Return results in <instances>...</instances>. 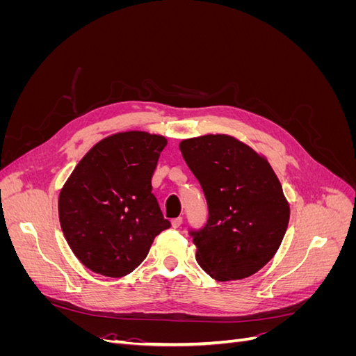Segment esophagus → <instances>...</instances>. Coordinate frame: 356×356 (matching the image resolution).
<instances>
[{
  "label": "esophagus",
  "mask_w": 356,
  "mask_h": 356,
  "mask_svg": "<svg viewBox=\"0 0 356 356\" xmlns=\"http://www.w3.org/2000/svg\"><path fill=\"white\" fill-rule=\"evenodd\" d=\"M170 224H172V227H174V229L181 227V224H182V217H177V218H174V220L170 221Z\"/></svg>",
  "instance_id": "34e87169"
}]
</instances>
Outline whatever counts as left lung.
<instances>
[{
    "instance_id": "obj_1",
    "label": "left lung",
    "mask_w": 356,
    "mask_h": 356,
    "mask_svg": "<svg viewBox=\"0 0 356 356\" xmlns=\"http://www.w3.org/2000/svg\"><path fill=\"white\" fill-rule=\"evenodd\" d=\"M179 149L209 211L207 225L191 232L199 266L220 282L257 273L279 250L289 221V203L268 160L224 134L182 139Z\"/></svg>"
}]
</instances>
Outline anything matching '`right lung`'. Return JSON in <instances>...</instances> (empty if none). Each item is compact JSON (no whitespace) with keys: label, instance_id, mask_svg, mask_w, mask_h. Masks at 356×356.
<instances>
[{"label":"right lung","instance_id":"obj_1","mask_svg":"<svg viewBox=\"0 0 356 356\" xmlns=\"http://www.w3.org/2000/svg\"><path fill=\"white\" fill-rule=\"evenodd\" d=\"M163 135L127 131L95 144L59 193V221L75 257L89 270L126 276L156 236L170 227L152 193Z\"/></svg>","mask_w":356,"mask_h":356}]
</instances>
